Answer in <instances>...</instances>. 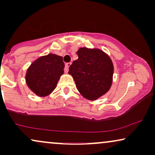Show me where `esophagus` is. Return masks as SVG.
I'll list each match as a JSON object with an SVG mask.
<instances>
[{"label":"esophagus","mask_w":155,"mask_h":155,"mask_svg":"<svg viewBox=\"0 0 155 155\" xmlns=\"http://www.w3.org/2000/svg\"><path fill=\"white\" fill-rule=\"evenodd\" d=\"M71 63H66V64H65V69H64V71H65V73H68V71H69V67L71 66Z\"/></svg>","instance_id":"obj_1"}]
</instances>
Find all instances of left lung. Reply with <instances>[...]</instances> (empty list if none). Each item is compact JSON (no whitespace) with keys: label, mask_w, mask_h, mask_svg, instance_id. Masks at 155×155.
Segmentation results:
<instances>
[{"label":"left lung","mask_w":155,"mask_h":155,"mask_svg":"<svg viewBox=\"0 0 155 155\" xmlns=\"http://www.w3.org/2000/svg\"><path fill=\"white\" fill-rule=\"evenodd\" d=\"M78 60L69 68L78 92L90 101L109 92L113 83L114 64L107 54L98 48H80Z\"/></svg>","instance_id":"8db88e82"}]
</instances>
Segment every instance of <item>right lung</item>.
<instances>
[{
    "label": "right lung",
    "mask_w": 155,
    "mask_h": 155,
    "mask_svg": "<svg viewBox=\"0 0 155 155\" xmlns=\"http://www.w3.org/2000/svg\"><path fill=\"white\" fill-rule=\"evenodd\" d=\"M63 57L55 54L40 56L27 70L25 82L34 94L44 97L51 94L64 73Z\"/></svg>",
    "instance_id": "1"
}]
</instances>
